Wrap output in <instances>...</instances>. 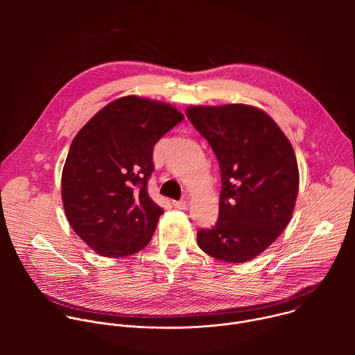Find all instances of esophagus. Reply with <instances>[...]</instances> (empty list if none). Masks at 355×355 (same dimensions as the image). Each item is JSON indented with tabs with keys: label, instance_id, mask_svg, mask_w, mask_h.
<instances>
[{
	"label": "esophagus",
	"instance_id": "34e87169",
	"mask_svg": "<svg viewBox=\"0 0 355 355\" xmlns=\"http://www.w3.org/2000/svg\"><path fill=\"white\" fill-rule=\"evenodd\" d=\"M173 205L177 208V209H181V211H185L188 208V202L187 200H174Z\"/></svg>",
	"mask_w": 355,
	"mask_h": 355
}]
</instances>
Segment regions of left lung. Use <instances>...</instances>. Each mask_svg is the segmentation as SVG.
Here are the masks:
<instances>
[{
  "label": "left lung",
  "mask_w": 355,
  "mask_h": 355,
  "mask_svg": "<svg viewBox=\"0 0 355 355\" xmlns=\"http://www.w3.org/2000/svg\"><path fill=\"white\" fill-rule=\"evenodd\" d=\"M185 114L209 141L222 178L218 222L198 230V245L220 261H250L292 218L299 189L293 147L274 119L256 107L198 105Z\"/></svg>",
  "instance_id": "8db88e82"
}]
</instances>
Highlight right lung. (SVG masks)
<instances>
[{"mask_svg": "<svg viewBox=\"0 0 355 355\" xmlns=\"http://www.w3.org/2000/svg\"><path fill=\"white\" fill-rule=\"evenodd\" d=\"M184 115L170 104L128 95L76 135L62 174V199L78 237L104 257H126L153 237L163 209L147 193L155 144Z\"/></svg>", "mask_w": 355, "mask_h": 355, "instance_id": "right-lung-1", "label": "right lung"}]
</instances>
